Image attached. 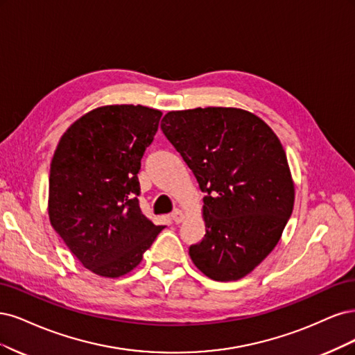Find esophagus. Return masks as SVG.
Masks as SVG:
<instances>
[{"label": "esophagus", "instance_id": "1", "mask_svg": "<svg viewBox=\"0 0 355 355\" xmlns=\"http://www.w3.org/2000/svg\"><path fill=\"white\" fill-rule=\"evenodd\" d=\"M171 218L175 224H180L182 220H184V214H182L180 209H174V212L171 214Z\"/></svg>", "mask_w": 355, "mask_h": 355}]
</instances>
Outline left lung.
<instances>
[{"label": "left lung", "mask_w": 355, "mask_h": 355, "mask_svg": "<svg viewBox=\"0 0 355 355\" xmlns=\"http://www.w3.org/2000/svg\"><path fill=\"white\" fill-rule=\"evenodd\" d=\"M162 132L196 177L207 234L191 261L216 282L245 277L280 240L295 200L288 157L258 116L234 107L168 112Z\"/></svg>", "instance_id": "obj_1"}]
</instances>
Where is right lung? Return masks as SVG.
I'll list each match as a JSON object with an SVG mask.
<instances>
[{
	"label": "right lung",
	"instance_id": "obj_1",
	"mask_svg": "<svg viewBox=\"0 0 355 355\" xmlns=\"http://www.w3.org/2000/svg\"><path fill=\"white\" fill-rule=\"evenodd\" d=\"M161 116L140 105L103 106L71 125L54 152L51 225L98 276L119 277L134 270L164 228L141 212L137 177Z\"/></svg>",
	"mask_w": 355,
	"mask_h": 355
}]
</instances>
